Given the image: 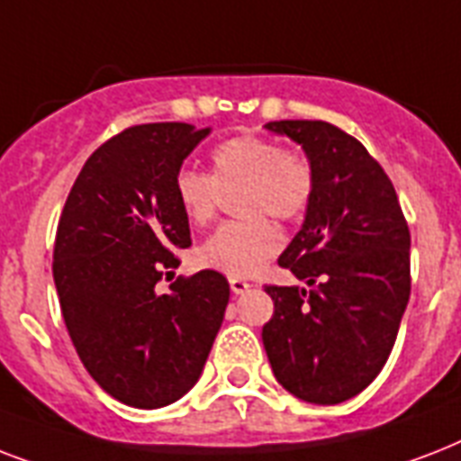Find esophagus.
I'll list each match as a JSON object with an SVG mask.
<instances>
[{
	"label": "esophagus",
	"mask_w": 461,
	"mask_h": 461,
	"mask_svg": "<svg viewBox=\"0 0 461 461\" xmlns=\"http://www.w3.org/2000/svg\"><path fill=\"white\" fill-rule=\"evenodd\" d=\"M230 287L234 294H244V292H249V289H251V285H249L244 277H230Z\"/></svg>",
	"instance_id": "1"
}]
</instances>
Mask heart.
<instances>
[{"label":"heart","mask_w":461,"mask_h":461,"mask_svg":"<svg viewBox=\"0 0 461 461\" xmlns=\"http://www.w3.org/2000/svg\"><path fill=\"white\" fill-rule=\"evenodd\" d=\"M210 162L212 174L191 167L174 174V201L188 222L203 227L215 217L220 188H246L239 212L249 220L217 227L198 249V260L231 277H249L282 249L280 230L266 215L296 220L313 201V165L299 150H285L258 136L224 140L212 150Z\"/></svg>","instance_id":"b5f03b06"}]
</instances>
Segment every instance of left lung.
<instances>
[{
	"mask_svg": "<svg viewBox=\"0 0 461 461\" xmlns=\"http://www.w3.org/2000/svg\"><path fill=\"white\" fill-rule=\"evenodd\" d=\"M303 148L315 174L302 230L280 256L306 287H266L273 373L311 404H339L371 385L397 339L411 292L407 220L393 181L354 136L328 122H267Z\"/></svg>",
	"mask_w": 461,
	"mask_h": 461,
	"instance_id": "1",
	"label": "left lung"
}]
</instances>
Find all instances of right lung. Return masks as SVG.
I'll list each match as a JSON object with an SVG mask.
<instances>
[{
    "mask_svg": "<svg viewBox=\"0 0 461 461\" xmlns=\"http://www.w3.org/2000/svg\"><path fill=\"white\" fill-rule=\"evenodd\" d=\"M210 133L181 122L131 126L83 165L54 239V287L86 371L114 400L159 409L198 383L230 302L215 270L158 282L191 246L172 181Z\"/></svg>",
    "mask_w": 461,
    "mask_h": 461,
    "instance_id": "right-lung-1",
    "label": "right lung"
}]
</instances>
